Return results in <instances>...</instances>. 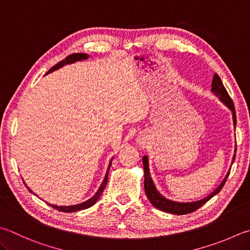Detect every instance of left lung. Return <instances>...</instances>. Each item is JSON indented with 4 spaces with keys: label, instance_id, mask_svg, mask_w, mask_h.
I'll use <instances>...</instances> for the list:
<instances>
[{
    "label": "left lung",
    "instance_id": "obj_1",
    "mask_svg": "<svg viewBox=\"0 0 250 250\" xmlns=\"http://www.w3.org/2000/svg\"><path fill=\"white\" fill-rule=\"evenodd\" d=\"M211 91H212L214 95L218 97L221 101H222L225 105H227L229 109L232 111V115H233V124L234 127H236V114H235V107H234V103L232 101V99L229 96V93L227 91V89L223 86L222 81L219 77L218 74L213 75V79H212V84H211ZM235 152H236V148H235ZM235 160V154L232 160V164ZM143 163H144V172H145V191L146 195H147L148 199L150 202L155 207V208L163 211V212H167V213H172V214H187V213H191L196 211L197 209H199L201 206H204L207 201L210 200L213 196H215L218 192L222 189V187L224 186L225 182H227V178L229 177V169L227 175H225L224 180L222 183L216 187V189H214L209 196H207L206 198L201 199L199 201H194V202H176V201H172L169 199H167L166 197H163L160 192L157 190L154 184L152 182V178L150 176V172H149V163H148V157L145 155L143 158Z\"/></svg>",
    "mask_w": 250,
    "mask_h": 250
}]
</instances>
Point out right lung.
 I'll return each mask as SVG.
<instances>
[{
    "label": "right lung",
    "instance_id": "obj_1",
    "mask_svg": "<svg viewBox=\"0 0 250 250\" xmlns=\"http://www.w3.org/2000/svg\"><path fill=\"white\" fill-rule=\"evenodd\" d=\"M88 58H89V56H88V54H86V53H75V54H70V55L67 56V58H65L63 61H61V62H59L58 64L54 65V66L52 67L46 74L54 72V70L61 68L62 66H64V65H66V64H72V63L77 62V61H83V60H86V59H88ZM112 160H113V158L111 159V161H110V163H109V167H107V171H106L104 180H103L102 184L100 185V187H99V189H98V191L95 194V196H92L90 199H88L87 201L82 202V204H78V205H75V206H65V207L60 206V207H59V206L51 205V204H48V205L51 206L52 208H54V209L59 210V211H62V212H76V211H79V210H83V209L90 208V207L95 205L96 202L98 201V199L100 198L101 194L103 192V190H104V188H105V186H106V183H107V175H109V169H110V167H111ZM27 188H28V187H27ZM28 189H29V188H28ZM29 191H31V189H29ZM31 192H32V191H31Z\"/></svg>",
    "mask_w": 250,
    "mask_h": 250
}]
</instances>
